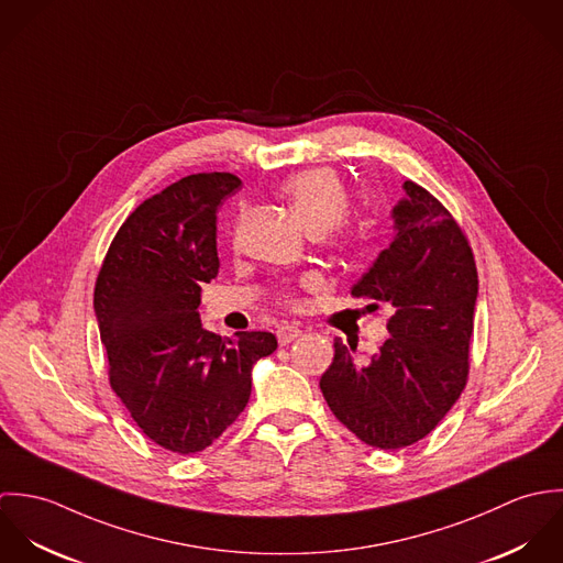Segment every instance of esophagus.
Here are the masks:
<instances>
[{
    "instance_id": "34e87169",
    "label": "esophagus",
    "mask_w": 563,
    "mask_h": 563,
    "mask_svg": "<svg viewBox=\"0 0 563 563\" xmlns=\"http://www.w3.org/2000/svg\"><path fill=\"white\" fill-rule=\"evenodd\" d=\"M301 333H303V331H301L297 324L286 322V324H282V327L277 329V340H279V344H282V346H286V344L295 342Z\"/></svg>"
}]
</instances>
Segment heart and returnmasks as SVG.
Returning a JSON list of instances; mask_svg holds the SVG:
<instances>
[{
	"instance_id": "b5f03b06",
	"label": "heart",
	"mask_w": 563,
	"mask_h": 563,
	"mask_svg": "<svg viewBox=\"0 0 563 563\" xmlns=\"http://www.w3.org/2000/svg\"><path fill=\"white\" fill-rule=\"evenodd\" d=\"M282 192L310 234L344 236L342 219L349 210V195L331 170L312 168L290 175Z\"/></svg>"
}]
</instances>
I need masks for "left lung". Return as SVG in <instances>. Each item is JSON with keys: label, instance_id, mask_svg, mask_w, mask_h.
<instances>
[{"label": "left lung", "instance_id": "8db88e82", "mask_svg": "<svg viewBox=\"0 0 563 563\" xmlns=\"http://www.w3.org/2000/svg\"><path fill=\"white\" fill-rule=\"evenodd\" d=\"M390 212L393 241L353 286L388 301L390 338L371 362L335 340L322 397L362 442L395 451L431 433L460 399L479 292L466 236L449 210L413 181Z\"/></svg>", "mask_w": 563, "mask_h": 563}]
</instances>
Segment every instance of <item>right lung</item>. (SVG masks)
I'll return each instance as SVG.
<instances>
[{
    "label": "right lung",
    "instance_id": "1",
    "mask_svg": "<svg viewBox=\"0 0 563 563\" xmlns=\"http://www.w3.org/2000/svg\"><path fill=\"white\" fill-rule=\"evenodd\" d=\"M239 186L232 173H199L143 201L95 286L110 386L143 433L179 455L203 451L241 416L253 364L277 349L268 331L221 338L197 310L199 286L219 275L217 210Z\"/></svg>",
    "mask_w": 563,
    "mask_h": 563
}]
</instances>
